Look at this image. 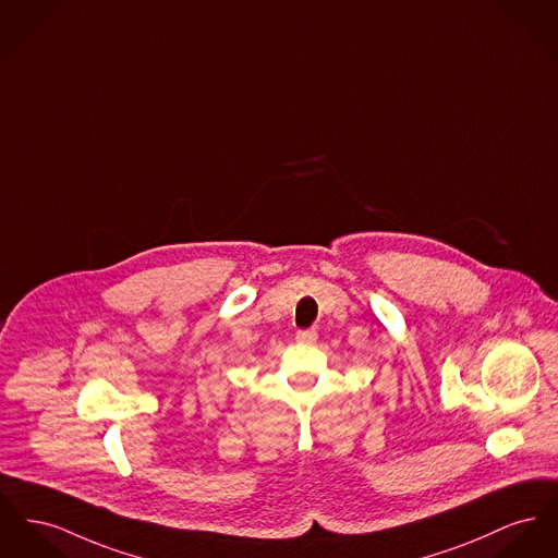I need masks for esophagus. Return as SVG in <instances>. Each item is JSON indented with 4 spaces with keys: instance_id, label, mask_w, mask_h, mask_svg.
<instances>
[{
    "instance_id": "34e87169",
    "label": "esophagus",
    "mask_w": 558,
    "mask_h": 558,
    "mask_svg": "<svg viewBox=\"0 0 558 558\" xmlns=\"http://www.w3.org/2000/svg\"><path fill=\"white\" fill-rule=\"evenodd\" d=\"M316 330L314 328H307V330H299L296 332V341H303V343H312V341H316Z\"/></svg>"
}]
</instances>
